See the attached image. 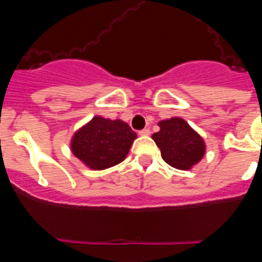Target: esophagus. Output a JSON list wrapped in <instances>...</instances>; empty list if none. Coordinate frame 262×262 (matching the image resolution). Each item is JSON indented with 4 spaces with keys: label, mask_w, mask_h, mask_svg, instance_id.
I'll return each instance as SVG.
<instances>
[{
    "label": "esophagus",
    "mask_w": 262,
    "mask_h": 262,
    "mask_svg": "<svg viewBox=\"0 0 262 262\" xmlns=\"http://www.w3.org/2000/svg\"><path fill=\"white\" fill-rule=\"evenodd\" d=\"M149 134H151L149 128H144V129H140V131H139V135L140 136H148Z\"/></svg>",
    "instance_id": "esophagus-1"
}]
</instances>
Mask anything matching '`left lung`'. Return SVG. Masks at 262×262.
I'll use <instances>...</instances> for the list:
<instances>
[{
	"instance_id": "obj_1",
	"label": "left lung",
	"mask_w": 262,
	"mask_h": 262,
	"mask_svg": "<svg viewBox=\"0 0 262 262\" xmlns=\"http://www.w3.org/2000/svg\"><path fill=\"white\" fill-rule=\"evenodd\" d=\"M160 131L152 139L161 151V157L173 168L187 170L200 163L205 155L203 139L181 118L159 122Z\"/></svg>"
}]
</instances>
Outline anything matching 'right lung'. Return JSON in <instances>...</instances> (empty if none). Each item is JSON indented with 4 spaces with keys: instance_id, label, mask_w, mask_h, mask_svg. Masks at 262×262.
Here are the masks:
<instances>
[{
    "instance_id": "add662e5",
    "label": "right lung",
    "mask_w": 262,
    "mask_h": 262,
    "mask_svg": "<svg viewBox=\"0 0 262 262\" xmlns=\"http://www.w3.org/2000/svg\"><path fill=\"white\" fill-rule=\"evenodd\" d=\"M136 139L131 127L122 120L94 117L72 139V152L94 170H102L123 161Z\"/></svg>"
}]
</instances>
